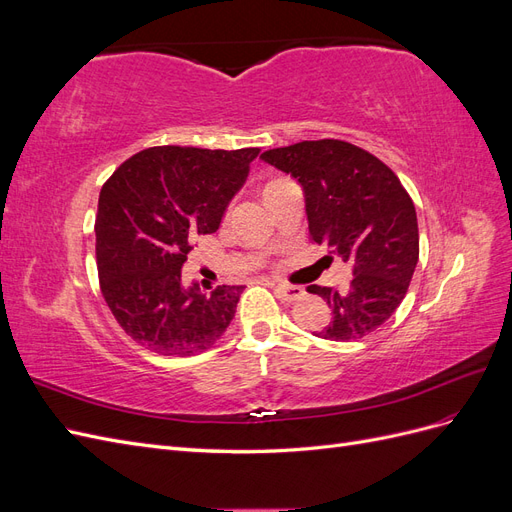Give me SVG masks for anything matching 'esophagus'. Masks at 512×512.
<instances>
[{
    "label": "esophagus",
    "mask_w": 512,
    "mask_h": 512,
    "mask_svg": "<svg viewBox=\"0 0 512 512\" xmlns=\"http://www.w3.org/2000/svg\"><path fill=\"white\" fill-rule=\"evenodd\" d=\"M271 286L275 288V294H277V297H280L284 303L299 301V299L303 297V294H305V290L299 288V286H288V284H277V282H273Z\"/></svg>",
    "instance_id": "esophagus-1"
}]
</instances>
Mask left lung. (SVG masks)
Wrapping results in <instances>:
<instances>
[{"instance_id": "obj_1", "label": "left lung", "mask_w": 512, "mask_h": 512, "mask_svg": "<svg viewBox=\"0 0 512 512\" xmlns=\"http://www.w3.org/2000/svg\"><path fill=\"white\" fill-rule=\"evenodd\" d=\"M260 158L301 183L309 237L352 267L348 286H307L331 307L314 335L350 342L376 331L404 301L418 262L416 211L404 185L369 151L335 138Z\"/></svg>"}]
</instances>
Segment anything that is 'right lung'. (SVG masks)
Instances as JSON below:
<instances>
[{"instance_id": "obj_1", "label": "right lung", "mask_w": 512, "mask_h": 512, "mask_svg": "<svg viewBox=\"0 0 512 512\" xmlns=\"http://www.w3.org/2000/svg\"><path fill=\"white\" fill-rule=\"evenodd\" d=\"M260 149L151 147L123 162L98 198L96 258L113 316L164 356L211 348L235 318L243 286L203 294L181 269L198 235L220 228Z\"/></svg>"}]
</instances>
